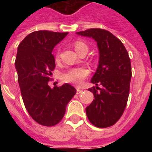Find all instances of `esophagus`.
<instances>
[{
	"instance_id": "esophagus-1",
	"label": "esophagus",
	"mask_w": 152,
	"mask_h": 152,
	"mask_svg": "<svg viewBox=\"0 0 152 152\" xmlns=\"http://www.w3.org/2000/svg\"><path fill=\"white\" fill-rule=\"evenodd\" d=\"M82 91L83 90H81L80 89H76V94H80V93H82Z\"/></svg>"
}]
</instances>
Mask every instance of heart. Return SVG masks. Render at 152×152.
Wrapping results in <instances>:
<instances>
[{
	"label": "heart",
	"instance_id": "obj_1",
	"mask_svg": "<svg viewBox=\"0 0 152 152\" xmlns=\"http://www.w3.org/2000/svg\"><path fill=\"white\" fill-rule=\"evenodd\" d=\"M75 50L77 53H79L80 50H88V46L83 41L77 40L74 43ZM55 58H58V53H56ZM89 75V71L85 67H76L71 68L62 75V80L63 82L69 83L74 86H80L83 82V80Z\"/></svg>",
	"mask_w": 152,
	"mask_h": 152
}]
</instances>
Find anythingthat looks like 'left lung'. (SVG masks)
<instances>
[{
    "label": "left lung",
    "mask_w": 152,
    "mask_h": 152,
    "mask_svg": "<svg viewBox=\"0 0 152 152\" xmlns=\"http://www.w3.org/2000/svg\"><path fill=\"white\" fill-rule=\"evenodd\" d=\"M93 38L99 50V66L89 89L94 100L86 107L89 121L99 128L115 124L126 107L132 76L130 58L123 43L110 31L101 28H91L76 32Z\"/></svg>",
    "instance_id": "1"
}]
</instances>
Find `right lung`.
Instances as JSON below:
<instances>
[{"mask_svg": "<svg viewBox=\"0 0 152 152\" xmlns=\"http://www.w3.org/2000/svg\"><path fill=\"white\" fill-rule=\"evenodd\" d=\"M68 32L37 31L18 45L15 67L25 107L31 117L44 126L59 123L76 89L69 84L54 86L48 82L55 67L53 48Z\"/></svg>", "mask_w": 152, "mask_h": 152, "instance_id": "add662e5", "label": "right lung"}]
</instances>
